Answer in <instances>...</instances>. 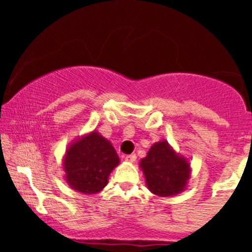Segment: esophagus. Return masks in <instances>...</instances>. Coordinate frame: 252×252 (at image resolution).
I'll return each mask as SVG.
<instances>
[{
    "label": "esophagus",
    "mask_w": 252,
    "mask_h": 252,
    "mask_svg": "<svg viewBox=\"0 0 252 252\" xmlns=\"http://www.w3.org/2000/svg\"><path fill=\"white\" fill-rule=\"evenodd\" d=\"M136 160V155L135 154H130L126 156V162H135Z\"/></svg>",
    "instance_id": "esophagus-1"
}]
</instances>
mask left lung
I'll use <instances>...</instances> for the list:
<instances>
[{
  "instance_id": "1",
  "label": "left lung",
  "mask_w": 252,
  "mask_h": 252,
  "mask_svg": "<svg viewBox=\"0 0 252 252\" xmlns=\"http://www.w3.org/2000/svg\"><path fill=\"white\" fill-rule=\"evenodd\" d=\"M146 185L153 194L173 196L184 192L190 179L189 161L176 153L166 140L150 147L146 158L140 161Z\"/></svg>"
}]
</instances>
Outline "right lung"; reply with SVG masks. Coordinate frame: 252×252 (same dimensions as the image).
<instances>
[{"mask_svg": "<svg viewBox=\"0 0 252 252\" xmlns=\"http://www.w3.org/2000/svg\"><path fill=\"white\" fill-rule=\"evenodd\" d=\"M120 164L110 141L94 131L73 140L63 158V169L68 186L83 194H96L108 185L109 175Z\"/></svg>", "mask_w": 252, "mask_h": 252, "instance_id": "right-lung-1", "label": "right lung"}]
</instances>
